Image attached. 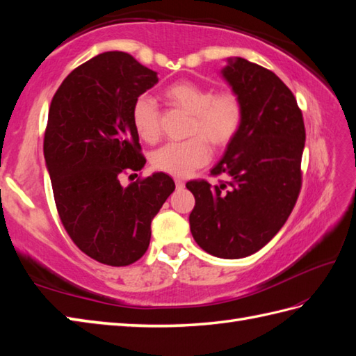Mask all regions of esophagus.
Here are the masks:
<instances>
[{
    "mask_svg": "<svg viewBox=\"0 0 356 356\" xmlns=\"http://www.w3.org/2000/svg\"><path fill=\"white\" fill-rule=\"evenodd\" d=\"M174 182H176V186H177V188H184V186H185L184 179H180V177H176V179H174Z\"/></svg>",
    "mask_w": 356,
    "mask_h": 356,
    "instance_id": "34e87169",
    "label": "esophagus"
}]
</instances>
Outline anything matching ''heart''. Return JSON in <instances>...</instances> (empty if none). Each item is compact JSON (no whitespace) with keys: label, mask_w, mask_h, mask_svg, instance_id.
<instances>
[{"label":"heart","mask_w":356,"mask_h":356,"mask_svg":"<svg viewBox=\"0 0 356 356\" xmlns=\"http://www.w3.org/2000/svg\"><path fill=\"white\" fill-rule=\"evenodd\" d=\"M163 96L174 107L191 115L188 136L193 138L184 142H170L156 149L151 154V163L159 171L185 177L209 161L211 149L207 142L220 149L228 147L236 138L243 120V105L232 90L214 93L211 87L193 81L174 82L165 88ZM131 119L140 139L157 140L161 128L154 99L139 96L133 104Z\"/></svg>","instance_id":"obj_1"}]
</instances>
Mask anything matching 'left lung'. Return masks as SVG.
I'll use <instances>...</instances> for the list:
<instances>
[{"label": "left lung", "mask_w": 356, "mask_h": 356, "mask_svg": "<svg viewBox=\"0 0 356 356\" xmlns=\"http://www.w3.org/2000/svg\"><path fill=\"white\" fill-rule=\"evenodd\" d=\"M222 76L243 105V120L211 174L229 182L190 180L191 234L218 259H243L282 229L301 190L306 130L297 99L274 72L229 58Z\"/></svg>", "instance_id": "1"}]
</instances>
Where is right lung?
Returning a JSON list of instances; mask_svg holds the SVG:
<instances>
[{
  "mask_svg": "<svg viewBox=\"0 0 356 356\" xmlns=\"http://www.w3.org/2000/svg\"><path fill=\"white\" fill-rule=\"evenodd\" d=\"M157 81L128 53L105 51L76 67L50 104L44 157L59 218L82 252L108 266L147 252L151 220L176 188L165 172L119 180L147 162L131 110Z\"/></svg>",
  "mask_w": 356,
  "mask_h": 356,
  "instance_id": "right-lung-1",
  "label": "right lung"
}]
</instances>
